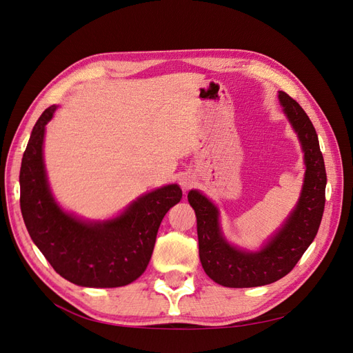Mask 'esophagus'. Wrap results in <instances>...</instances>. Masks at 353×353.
I'll return each mask as SVG.
<instances>
[{"mask_svg": "<svg viewBox=\"0 0 353 353\" xmlns=\"http://www.w3.org/2000/svg\"><path fill=\"white\" fill-rule=\"evenodd\" d=\"M194 176L193 175H190V174H184V175H181L179 176V185L183 187V190L184 191H187V190H190L191 187L194 185Z\"/></svg>", "mask_w": 353, "mask_h": 353, "instance_id": "esophagus-1", "label": "esophagus"}]
</instances>
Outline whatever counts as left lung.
I'll use <instances>...</instances> for the list:
<instances>
[{
  "mask_svg": "<svg viewBox=\"0 0 353 353\" xmlns=\"http://www.w3.org/2000/svg\"><path fill=\"white\" fill-rule=\"evenodd\" d=\"M279 101L301 143L305 175L296 206L258 250L241 249L228 241L221 227L218 206L200 190L188 191L187 197L197 218L201 266L210 280L223 287H259L283 279L311 245L323 219L327 175L316 131L290 95L280 91Z\"/></svg>",
  "mask_w": 353,
  "mask_h": 353,
  "instance_id": "left-lung-1",
  "label": "left lung"
}]
</instances>
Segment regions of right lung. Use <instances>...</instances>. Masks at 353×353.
<instances>
[{"label": "right lung", "instance_id": "obj_1", "mask_svg": "<svg viewBox=\"0 0 353 353\" xmlns=\"http://www.w3.org/2000/svg\"><path fill=\"white\" fill-rule=\"evenodd\" d=\"M54 104L39 116L20 166V209L32 241L63 279L92 288L131 284L145 271L166 212L183 199L168 184L132 200L108 219H85L66 210L52 194L44 162L46 126Z\"/></svg>", "mask_w": 353, "mask_h": 353}]
</instances>
